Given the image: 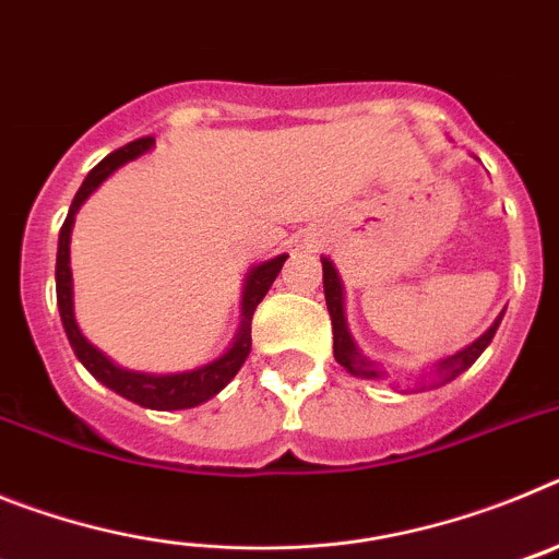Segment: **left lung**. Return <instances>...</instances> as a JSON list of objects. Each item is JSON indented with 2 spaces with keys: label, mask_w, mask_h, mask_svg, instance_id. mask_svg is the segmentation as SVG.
I'll return each instance as SVG.
<instances>
[{
  "label": "left lung",
  "mask_w": 559,
  "mask_h": 559,
  "mask_svg": "<svg viewBox=\"0 0 559 559\" xmlns=\"http://www.w3.org/2000/svg\"><path fill=\"white\" fill-rule=\"evenodd\" d=\"M322 269H324V299H328L330 319H333V355H335V360H338L341 367L347 369L349 374H355V378H367V380L386 378V369L380 367V364H374V360H369L367 355L355 347L353 335H349V330H347V319H344V285H341L338 271H335V265L330 263L328 257H322ZM501 316H498L496 322H492V328L487 330V333L478 335V338L473 341L471 347L459 349L456 355H448L445 360L433 364L431 372L423 374V378H428V383H423L419 389L445 386V383H451L453 378H459L464 369H471L473 364H476L478 355L487 349V344L492 341V335H496L498 324H501Z\"/></svg>",
  "instance_id": "obj_1"
}]
</instances>
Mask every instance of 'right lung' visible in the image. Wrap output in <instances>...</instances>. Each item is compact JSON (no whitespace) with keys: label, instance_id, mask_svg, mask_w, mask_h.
<instances>
[{"label":"right lung","instance_id":"add662e5","mask_svg":"<svg viewBox=\"0 0 559 559\" xmlns=\"http://www.w3.org/2000/svg\"><path fill=\"white\" fill-rule=\"evenodd\" d=\"M153 147V136H142V140L128 142L120 151L108 153L106 159L88 173L86 181L78 190L75 201L69 206V215L61 226V235H58V260H56V294H58V310H61V322L67 330V338L75 349L78 360L88 372L100 380L103 386H108L111 392H117L120 397L131 400L136 406L156 408V412H179V408H192L206 403L210 397L221 392V389L229 383L237 374V369L243 367L246 358L251 353V316H254L257 305L263 302V296L269 294V288L274 285L276 274L283 271V263L288 260V254H280L274 260H265V263L254 265L246 276L243 285V308H240V328H237L235 341L231 347L226 349L221 358L210 360L204 367L190 369V372H170V374H151V372H131V369L117 367L111 358L100 353L95 344H88L86 335L81 333L75 322V310H72V269H69V237H72V224H75V215L81 210L83 201L103 185V181L111 176L117 167H122L126 162L136 159L142 153H147Z\"/></svg>","mask_w":559,"mask_h":559}]
</instances>
